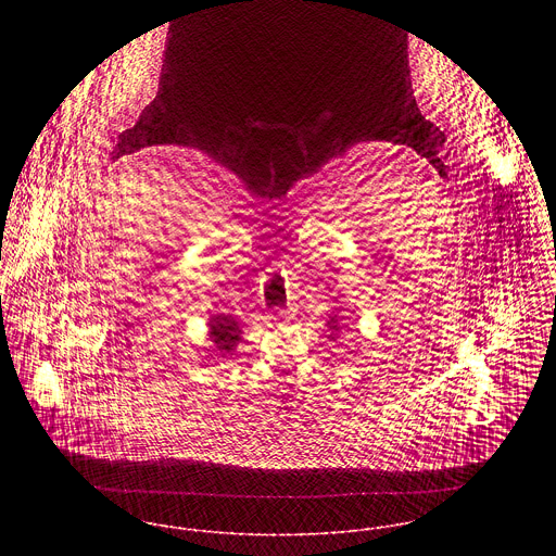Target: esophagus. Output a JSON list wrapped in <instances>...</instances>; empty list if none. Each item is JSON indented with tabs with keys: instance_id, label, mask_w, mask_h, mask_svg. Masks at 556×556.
Here are the masks:
<instances>
[{
	"instance_id": "obj_1",
	"label": "esophagus",
	"mask_w": 556,
	"mask_h": 556,
	"mask_svg": "<svg viewBox=\"0 0 556 556\" xmlns=\"http://www.w3.org/2000/svg\"><path fill=\"white\" fill-rule=\"evenodd\" d=\"M293 315H295V311H293V308H287V311H282V313H280V317L282 318H293Z\"/></svg>"
}]
</instances>
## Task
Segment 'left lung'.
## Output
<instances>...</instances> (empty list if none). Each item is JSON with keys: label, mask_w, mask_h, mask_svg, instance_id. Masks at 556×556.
<instances>
[{"label": "left lung", "mask_w": 556, "mask_h": 556, "mask_svg": "<svg viewBox=\"0 0 556 556\" xmlns=\"http://www.w3.org/2000/svg\"><path fill=\"white\" fill-rule=\"evenodd\" d=\"M344 317H342V311H338L336 308V313H331L329 318H327V329H329V338L331 340H336V338H340V333H342V329H344Z\"/></svg>", "instance_id": "1"}]
</instances>
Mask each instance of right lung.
<instances>
[{"instance_id":"obj_1","label":"right lung","mask_w":556,"mask_h":556,"mask_svg":"<svg viewBox=\"0 0 556 556\" xmlns=\"http://www.w3.org/2000/svg\"><path fill=\"white\" fill-rule=\"evenodd\" d=\"M207 329H210V342L212 346L205 355V359L214 357H227L236 353L239 340H241V325L231 315H210L207 318Z\"/></svg>"}]
</instances>
